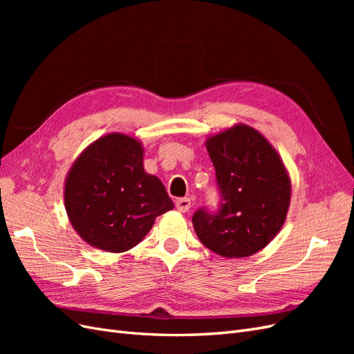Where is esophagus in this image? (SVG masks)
I'll return each mask as SVG.
<instances>
[{"label": "esophagus", "mask_w": 354, "mask_h": 354, "mask_svg": "<svg viewBox=\"0 0 354 354\" xmlns=\"http://www.w3.org/2000/svg\"><path fill=\"white\" fill-rule=\"evenodd\" d=\"M192 207V201L189 198H180L176 201V208L180 211V212H186L189 211Z\"/></svg>", "instance_id": "34e87169"}]
</instances>
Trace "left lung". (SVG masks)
<instances>
[{
  "mask_svg": "<svg viewBox=\"0 0 354 354\" xmlns=\"http://www.w3.org/2000/svg\"><path fill=\"white\" fill-rule=\"evenodd\" d=\"M220 190L217 212L198 209L199 241L226 259L250 257L269 245L286 220L291 178L283 160L255 128L236 124L207 138Z\"/></svg>",
  "mask_w": 354,
  "mask_h": 354,
  "instance_id": "1",
  "label": "left lung"
}]
</instances>
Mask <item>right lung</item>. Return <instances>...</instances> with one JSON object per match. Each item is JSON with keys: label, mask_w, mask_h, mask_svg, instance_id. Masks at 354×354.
<instances>
[{"label": "right lung", "mask_w": 354, "mask_h": 354, "mask_svg": "<svg viewBox=\"0 0 354 354\" xmlns=\"http://www.w3.org/2000/svg\"><path fill=\"white\" fill-rule=\"evenodd\" d=\"M143 145L106 134L75 159L65 180V208L81 239L106 252L131 250L155 218L174 208L156 176L143 167Z\"/></svg>", "instance_id": "add662e5"}]
</instances>
